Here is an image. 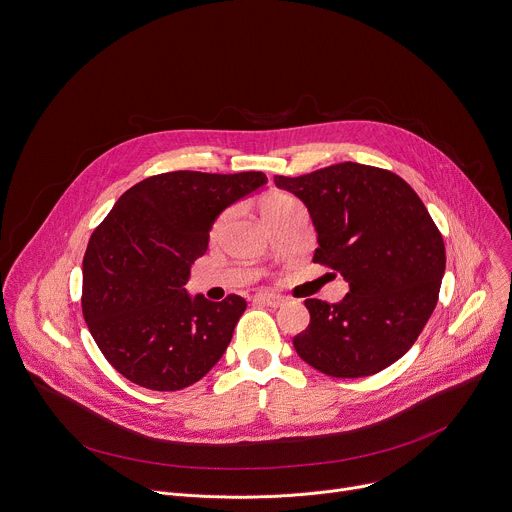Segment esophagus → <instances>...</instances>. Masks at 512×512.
I'll return each instance as SVG.
<instances>
[{"label": "esophagus", "instance_id": "esophagus-1", "mask_svg": "<svg viewBox=\"0 0 512 512\" xmlns=\"http://www.w3.org/2000/svg\"><path fill=\"white\" fill-rule=\"evenodd\" d=\"M254 301L260 305H268V307H280L282 303H285V299H282L280 295H274V293H256Z\"/></svg>", "mask_w": 512, "mask_h": 512}]
</instances>
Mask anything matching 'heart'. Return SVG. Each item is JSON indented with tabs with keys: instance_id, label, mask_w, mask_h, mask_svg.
<instances>
[{
	"instance_id": "obj_1",
	"label": "heart",
	"mask_w": 512,
	"mask_h": 512,
	"mask_svg": "<svg viewBox=\"0 0 512 512\" xmlns=\"http://www.w3.org/2000/svg\"><path fill=\"white\" fill-rule=\"evenodd\" d=\"M297 203H299V201H297L295 197H291L289 193L274 191V193H268V195L262 199L260 211H262V217H264L266 221H270V219L278 217L280 213H285L287 209H291V207L297 205ZM225 223H227V213H223V215L217 219V223H215V227H213V234H219V232L223 230Z\"/></svg>"
}]
</instances>
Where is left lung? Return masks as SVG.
Here are the masks:
<instances>
[{
    "label": "left lung",
    "mask_w": 512,
    "mask_h": 512,
    "mask_svg": "<svg viewBox=\"0 0 512 512\" xmlns=\"http://www.w3.org/2000/svg\"><path fill=\"white\" fill-rule=\"evenodd\" d=\"M313 219V262L344 276L339 303L307 299L311 321L293 337L301 360L335 378L376 374L417 342L445 272V246L419 195L390 170L339 162L274 177Z\"/></svg>",
    "instance_id": "obj_1"
}]
</instances>
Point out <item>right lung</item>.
I'll return each instance as SVG.
<instances>
[{"mask_svg":"<svg viewBox=\"0 0 512 512\" xmlns=\"http://www.w3.org/2000/svg\"><path fill=\"white\" fill-rule=\"evenodd\" d=\"M266 181L256 170L162 173L128 189L99 223L83 258L81 305L95 344L122 376L170 392L219 362L246 301L213 303L185 285L217 215Z\"/></svg>","mask_w":512,"mask_h":512,"instance_id":"obj_1","label":"right lung"}]
</instances>
